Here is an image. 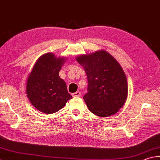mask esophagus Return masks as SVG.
Instances as JSON below:
<instances>
[{
    "instance_id": "obj_1",
    "label": "esophagus",
    "mask_w": 160,
    "mask_h": 160,
    "mask_svg": "<svg viewBox=\"0 0 160 160\" xmlns=\"http://www.w3.org/2000/svg\"><path fill=\"white\" fill-rule=\"evenodd\" d=\"M72 97H74V98H78V97H81V92H80L77 91L76 92L72 93Z\"/></svg>"
}]
</instances>
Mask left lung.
Masks as SVG:
<instances>
[{"label":"left lung","mask_w":160,"mask_h":160,"mask_svg":"<svg viewBox=\"0 0 160 160\" xmlns=\"http://www.w3.org/2000/svg\"><path fill=\"white\" fill-rule=\"evenodd\" d=\"M76 60L88 77V92L83 99L88 109L99 117L117 113L128 95L127 77L119 62L103 49L78 56Z\"/></svg>","instance_id":"left-lung-1"}]
</instances>
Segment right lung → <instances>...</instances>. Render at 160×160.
Returning a JSON list of instances; mask_svg holds the SVG:
<instances>
[{"label":"right lung","instance_id":"obj_1","mask_svg":"<svg viewBox=\"0 0 160 160\" xmlns=\"http://www.w3.org/2000/svg\"><path fill=\"white\" fill-rule=\"evenodd\" d=\"M66 60L53 53H44L37 60L27 79V98L33 107L44 113L57 112L72 98L59 76Z\"/></svg>","mask_w":160,"mask_h":160}]
</instances>
